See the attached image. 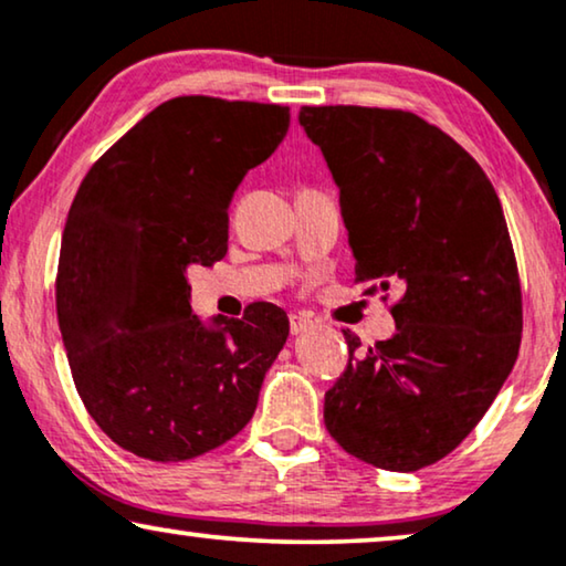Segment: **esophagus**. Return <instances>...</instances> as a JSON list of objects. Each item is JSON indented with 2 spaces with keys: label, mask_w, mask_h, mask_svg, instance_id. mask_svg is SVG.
<instances>
[{
  "label": "esophagus",
  "mask_w": 566,
  "mask_h": 566,
  "mask_svg": "<svg viewBox=\"0 0 566 566\" xmlns=\"http://www.w3.org/2000/svg\"><path fill=\"white\" fill-rule=\"evenodd\" d=\"M308 329H314V322L308 319V316H301V314L291 316V335H304Z\"/></svg>",
  "instance_id": "obj_1"
}]
</instances>
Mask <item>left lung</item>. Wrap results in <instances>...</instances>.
I'll use <instances>...</instances> for the list:
<instances>
[{
  "mask_svg": "<svg viewBox=\"0 0 566 566\" xmlns=\"http://www.w3.org/2000/svg\"><path fill=\"white\" fill-rule=\"evenodd\" d=\"M324 154L355 283L401 289L397 335L360 350L324 394V424L355 459L417 471L453 451L497 397L523 332L521 281L497 192L467 149L415 113L301 107Z\"/></svg>",
  "mask_w": 566,
  "mask_h": 566,
  "instance_id": "8db88e82",
  "label": "left lung"
}]
</instances>
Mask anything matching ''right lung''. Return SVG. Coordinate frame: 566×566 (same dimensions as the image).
I'll return each mask as SVG.
<instances>
[{
  "mask_svg": "<svg viewBox=\"0 0 566 566\" xmlns=\"http://www.w3.org/2000/svg\"><path fill=\"white\" fill-rule=\"evenodd\" d=\"M281 105L175 97L99 157L69 208L56 312L76 391L103 432L151 461H188L252 420L289 316L190 308V265L227 254L229 203L289 134Z\"/></svg>",
  "mask_w": 566,
  "mask_h": 566,
  "instance_id": "add662e5",
  "label": "right lung"
}]
</instances>
